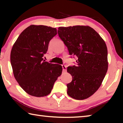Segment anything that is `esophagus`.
Returning a JSON list of instances; mask_svg holds the SVG:
<instances>
[{
	"instance_id": "34e87169",
	"label": "esophagus",
	"mask_w": 123,
	"mask_h": 123,
	"mask_svg": "<svg viewBox=\"0 0 123 123\" xmlns=\"http://www.w3.org/2000/svg\"><path fill=\"white\" fill-rule=\"evenodd\" d=\"M62 69H63V71L66 72V70H67L66 66L65 65H62Z\"/></svg>"
}]
</instances>
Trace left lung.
<instances>
[{
	"label": "left lung",
	"mask_w": 123,
	"mask_h": 123,
	"mask_svg": "<svg viewBox=\"0 0 123 123\" xmlns=\"http://www.w3.org/2000/svg\"><path fill=\"white\" fill-rule=\"evenodd\" d=\"M57 31L70 55L78 57L77 65L67 68L73 78L67 85V94L75 99H86L99 89L107 73L106 44L89 26L59 27Z\"/></svg>",
	"instance_id": "8db88e82"
}]
</instances>
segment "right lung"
Wrapping results in <instances>:
<instances>
[{"mask_svg":"<svg viewBox=\"0 0 123 123\" xmlns=\"http://www.w3.org/2000/svg\"><path fill=\"white\" fill-rule=\"evenodd\" d=\"M56 28L31 25L24 30L12 47L10 61L14 78L28 94L36 97L50 93L62 72V66L49 63L43 56Z\"/></svg>","mask_w":123,"mask_h":123,"instance_id":"add662e5","label":"right lung"}]
</instances>
